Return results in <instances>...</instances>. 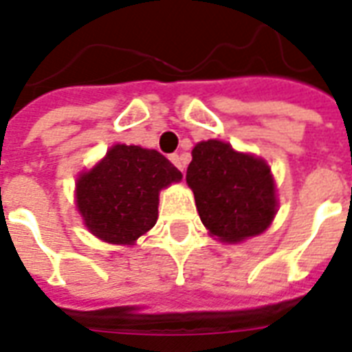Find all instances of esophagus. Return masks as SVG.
<instances>
[{
  "label": "esophagus",
  "instance_id": "esophagus-1",
  "mask_svg": "<svg viewBox=\"0 0 352 352\" xmlns=\"http://www.w3.org/2000/svg\"><path fill=\"white\" fill-rule=\"evenodd\" d=\"M170 160H171V162H173V164H175L177 168H179V170H181V171L186 170V162H184V160H182L181 155H177V153L170 155Z\"/></svg>",
  "mask_w": 352,
  "mask_h": 352
}]
</instances>
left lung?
<instances>
[{
	"instance_id": "obj_1",
	"label": "left lung",
	"mask_w": 352,
	"mask_h": 352,
	"mask_svg": "<svg viewBox=\"0 0 352 352\" xmlns=\"http://www.w3.org/2000/svg\"><path fill=\"white\" fill-rule=\"evenodd\" d=\"M199 217L212 237L239 243L267 230L278 212L276 184L263 159L235 151L228 142L204 140L186 171Z\"/></svg>"
}]
</instances>
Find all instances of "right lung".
I'll list each match as a JSON object with an SVG mask.
<instances>
[{
  "label": "right lung",
  "mask_w": 352,
  "mask_h": 352,
  "mask_svg": "<svg viewBox=\"0 0 352 352\" xmlns=\"http://www.w3.org/2000/svg\"><path fill=\"white\" fill-rule=\"evenodd\" d=\"M182 173L155 149L115 144L76 179V208L84 225L111 245H135L159 217V192Z\"/></svg>",
  "instance_id": "1"
}]
</instances>
